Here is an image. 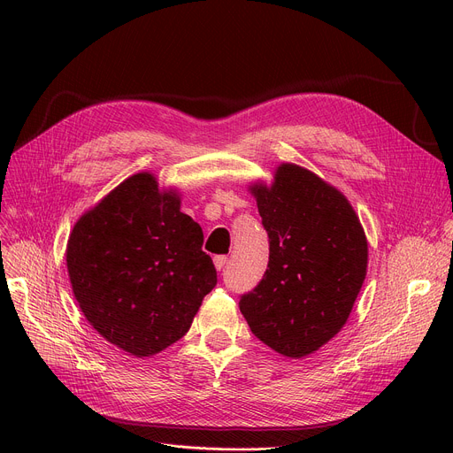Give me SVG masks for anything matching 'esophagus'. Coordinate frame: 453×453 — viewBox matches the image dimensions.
Segmentation results:
<instances>
[{"label": "esophagus", "mask_w": 453, "mask_h": 453, "mask_svg": "<svg viewBox=\"0 0 453 453\" xmlns=\"http://www.w3.org/2000/svg\"><path fill=\"white\" fill-rule=\"evenodd\" d=\"M226 265H227V257H226V255L214 257V268H217L219 272H220V270H224V268H226Z\"/></svg>", "instance_id": "obj_1"}]
</instances>
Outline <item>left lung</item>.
Instances as JSON below:
<instances>
[{
  "mask_svg": "<svg viewBox=\"0 0 453 453\" xmlns=\"http://www.w3.org/2000/svg\"><path fill=\"white\" fill-rule=\"evenodd\" d=\"M270 239L265 277L241 297L253 334L288 358L334 338L367 273L360 219L336 187L294 163L250 187Z\"/></svg>",
  "mask_w": 453,
  "mask_h": 453,
  "instance_id": "left-lung-1",
  "label": "left lung"
}]
</instances>
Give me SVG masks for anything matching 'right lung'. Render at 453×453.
Masks as SVG:
<instances>
[{"mask_svg":"<svg viewBox=\"0 0 453 453\" xmlns=\"http://www.w3.org/2000/svg\"><path fill=\"white\" fill-rule=\"evenodd\" d=\"M176 190L150 173L117 185L69 234L65 263L75 299L110 343L145 358L187 334L217 270L202 227Z\"/></svg>","mask_w":453,"mask_h":453,"instance_id":"1","label":"right lung"}]
</instances>
